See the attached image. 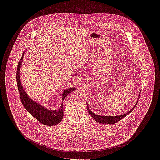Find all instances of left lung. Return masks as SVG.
I'll return each mask as SVG.
<instances>
[{
    "label": "left lung",
    "mask_w": 160,
    "mask_h": 160,
    "mask_svg": "<svg viewBox=\"0 0 160 160\" xmlns=\"http://www.w3.org/2000/svg\"><path fill=\"white\" fill-rule=\"evenodd\" d=\"M138 97H140V96H138ZM138 99H139V98H137L136 104L134 105V106L127 113L121 114V115H117V116H100V115L95 114L93 112H92L91 109L88 106V103H86V104H87V108H88V113L95 120V121L101 123H103V124H113V123L119 121L123 118L127 116L128 114H129L134 109L135 107L136 106Z\"/></svg>",
    "instance_id": "left-lung-1"
}]
</instances>
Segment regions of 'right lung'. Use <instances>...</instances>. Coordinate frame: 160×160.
I'll use <instances>...</instances> for the list:
<instances>
[{
  "label": "right lung",
  "instance_id": "right-lung-1",
  "mask_svg": "<svg viewBox=\"0 0 160 160\" xmlns=\"http://www.w3.org/2000/svg\"><path fill=\"white\" fill-rule=\"evenodd\" d=\"M24 57V52L23 55L18 62V67L17 70V83L18 90L20 93V97L23 104V106L27 110L30 114L37 119L38 121L41 123L47 126H53L57 125L63 119V101L64 98L69 94L71 92L74 91L76 88H71L64 91L62 93V102L61 106L56 110H49L42 106L41 104L36 102V101L31 99L27 95V93L23 88V86L21 83L20 69L21 67L22 63L23 62Z\"/></svg>",
  "mask_w": 160,
  "mask_h": 160
}]
</instances>
